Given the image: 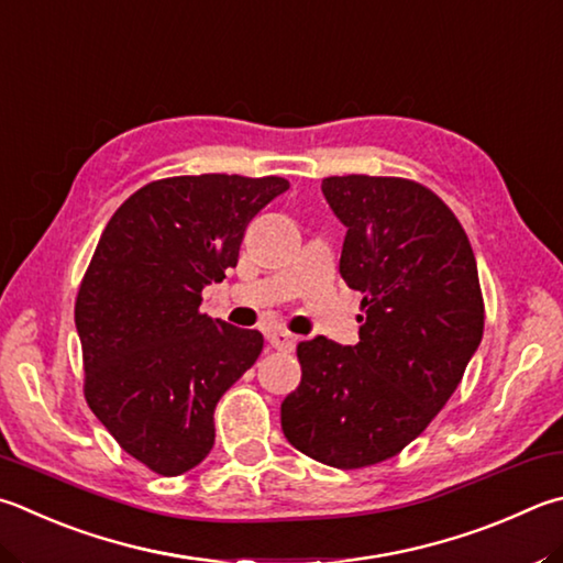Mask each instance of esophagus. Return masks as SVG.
Listing matches in <instances>:
<instances>
[{
	"mask_svg": "<svg viewBox=\"0 0 563 563\" xmlns=\"http://www.w3.org/2000/svg\"><path fill=\"white\" fill-rule=\"evenodd\" d=\"M268 342L271 346H275V350H292L295 342H298V336L285 330H273L268 332Z\"/></svg>",
	"mask_w": 563,
	"mask_h": 563,
	"instance_id": "obj_1",
	"label": "esophagus"
}]
</instances>
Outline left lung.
<instances>
[{"mask_svg":"<svg viewBox=\"0 0 563 563\" xmlns=\"http://www.w3.org/2000/svg\"><path fill=\"white\" fill-rule=\"evenodd\" d=\"M344 223L340 273L360 290V342L298 344L300 386L280 404L300 453L354 470L394 457L453 396L483 340L475 253L455 213L398 177H327Z\"/></svg>","mask_w":563,"mask_h":563,"instance_id":"1","label":"left lung"}]
</instances>
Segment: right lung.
I'll use <instances>...</instances> for the list:
<instances>
[{
    "label": "right lung",
    "mask_w": 563,
    "mask_h": 563,
    "mask_svg": "<svg viewBox=\"0 0 563 563\" xmlns=\"http://www.w3.org/2000/svg\"><path fill=\"white\" fill-rule=\"evenodd\" d=\"M283 177L152 181L112 213L76 298L86 401L120 448L159 475L213 448L219 398L258 360L263 334L199 312L236 268L251 219Z\"/></svg>",
    "instance_id": "right-lung-1"
}]
</instances>
